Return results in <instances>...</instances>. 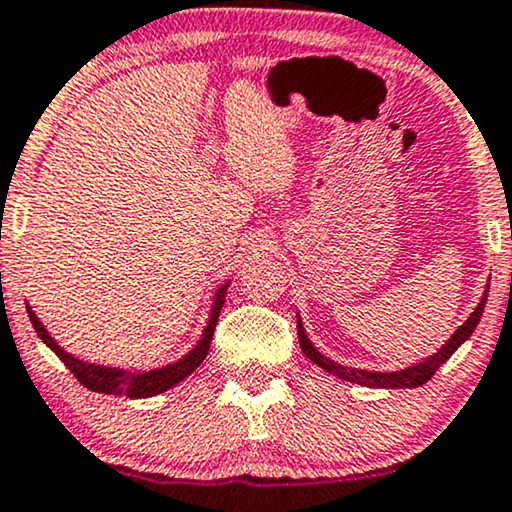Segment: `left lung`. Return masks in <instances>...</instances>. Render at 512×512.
Listing matches in <instances>:
<instances>
[{"instance_id":"obj_1","label":"left lung","mask_w":512,"mask_h":512,"mask_svg":"<svg viewBox=\"0 0 512 512\" xmlns=\"http://www.w3.org/2000/svg\"><path fill=\"white\" fill-rule=\"evenodd\" d=\"M487 294H489V284L484 287V294L480 298V303H477V308L470 313V317L466 322L461 324L459 329L451 334V338L447 343L442 345L440 350L433 355L423 357V360H418L411 364V367H404V369H397V371H367V369H355V367H345V364H338L334 360H329L327 355H322L320 350L315 348L313 341H310L308 334H305L303 329V322H301V315L296 313V329H298V343H301V350L303 355L308 357V360H313L317 367L329 371V374H334L336 378H343V381H350V383H357V386H364V388H388V390H395V388H418L423 386V383H428L430 378L437 369L442 367L444 362L449 360L451 355L456 353V350L461 348L463 343L468 341L470 334H473L477 324H480V317L484 313V305H487Z\"/></svg>"}]
</instances>
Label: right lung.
I'll return each instance as SVG.
<instances>
[{"label":"right lung","instance_id":"add662e5","mask_svg":"<svg viewBox=\"0 0 512 512\" xmlns=\"http://www.w3.org/2000/svg\"><path fill=\"white\" fill-rule=\"evenodd\" d=\"M230 280L223 282L221 287L216 289L214 294V303H211L209 310V320L207 327L202 331V338L192 345V348L185 353L181 360L164 364V367L157 369H119V367H105V364H96V362H84L75 357L68 350L58 345L56 338H53L39 317L35 315V310L28 305V317L35 327L37 336L46 343V348H51L53 353L61 357V362L68 367L72 374L77 376V381L82 383L84 388L94 390V393H105V395H126L134 397V400H141V397H155L159 393H167L169 388L178 386L183 378H188L192 371H195L199 364L204 362V357L209 353L211 338H214V329L218 322V315H221V308L225 303V294H228Z\"/></svg>","mask_w":512,"mask_h":512}]
</instances>
